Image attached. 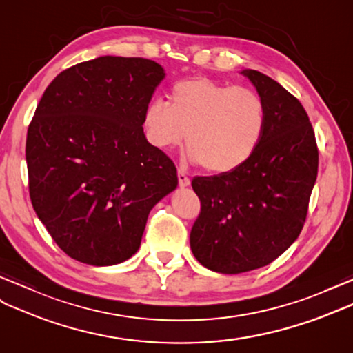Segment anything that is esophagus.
<instances>
[{"mask_svg": "<svg viewBox=\"0 0 353 353\" xmlns=\"http://www.w3.org/2000/svg\"><path fill=\"white\" fill-rule=\"evenodd\" d=\"M178 181H179V187H188L190 185V178L185 175V172L178 170Z\"/></svg>", "mask_w": 353, "mask_h": 353, "instance_id": "1", "label": "esophagus"}]
</instances>
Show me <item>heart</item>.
Masks as SVG:
<instances>
[{
    "instance_id": "1",
    "label": "heart",
    "mask_w": 353,
    "mask_h": 353,
    "mask_svg": "<svg viewBox=\"0 0 353 353\" xmlns=\"http://www.w3.org/2000/svg\"><path fill=\"white\" fill-rule=\"evenodd\" d=\"M266 109L256 91L208 77L181 81L170 103L154 99L143 112V130L157 150L190 145L187 157L212 174H229L250 159L262 139Z\"/></svg>"
}]
</instances>
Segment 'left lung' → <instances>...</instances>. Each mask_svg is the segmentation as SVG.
Returning <instances> with one entry per match:
<instances>
[{
  "label": "left lung",
  "instance_id": "left-lung-1",
  "mask_svg": "<svg viewBox=\"0 0 353 353\" xmlns=\"http://www.w3.org/2000/svg\"><path fill=\"white\" fill-rule=\"evenodd\" d=\"M266 109L259 147L229 174L196 176L201 214L190 247L205 268L239 274L261 268L299 236L316 183L319 152L299 100L257 70H243Z\"/></svg>",
  "mask_w": 353,
  "mask_h": 353
}]
</instances>
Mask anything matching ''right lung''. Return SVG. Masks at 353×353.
<instances>
[{"instance_id":"1","label":"right lung","mask_w":353,"mask_h":353,"mask_svg":"<svg viewBox=\"0 0 353 353\" xmlns=\"http://www.w3.org/2000/svg\"><path fill=\"white\" fill-rule=\"evenodd\" d=\"M165 76L151 59L106 55L67 68L43 94L25 148L30 197L72 259H130L152 206L176 188L175 165L142 127Z\"/></svg>"}]
</instances>
